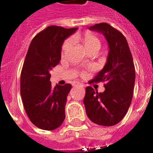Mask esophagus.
Returning a JSON list of instances; mask_svg holds the SVG:
<instances>
[{
  "mask_svg": "<svg viewBox=\"0 0 153 153\" xmlns=\"http://www.w3.org/2000/svg\"><path fill=\"white\" fill-rule=\"evenodd\" d=\"M73 86L78 87V86H83V85L81 84L80 82H73Z\"/></svg>",
  "mask_w": 153,
  "mask_h": 153,
  "instance_id": "34e87169",
  "label": "esophagus"
}]
</instances>
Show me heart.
Masks as SVG:
<instances>
[{"mask_svg": "<svg viewBox=\"0 0 153 153\" xmlns=\"http://www.w3.org/2000/svg\"><path fill=\"white\" fill-rule=\"evenodd\" d=\"M71 41L80 42L87 52L92 50L99 51L101 47V42L99 37L90 31H85L82 34H74L73 36H71V40L68 39L65 41L62 47V53L65 52L70 47L71 43Z\"/></svg>", "mask_w": 153, "mask_h": 153, "instance_id": "1", "label": "heart"}]
</instances>
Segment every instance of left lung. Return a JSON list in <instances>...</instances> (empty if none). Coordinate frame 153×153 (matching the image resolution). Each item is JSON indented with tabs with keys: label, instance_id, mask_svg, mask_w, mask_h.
I'll use <instances>...</instances> for the list:
<instances>
[{
	"label": "left lung",
	"instance_id": "obj_1",
	"mask_svg": "<svg viewBox=\"0 0 153 153\" xmlns=\"http://www.w3.org/2000/svg\"><path fill=\"white\" fill-rule=\"evenodd\" d=\"M89 29L103 34L109 51L105 67L89 82H105V90L99 93L91 86L86 88V114L95 124L112 126L124 118L132 102L135 79L133 58L126 38L119 30L107 23L96 24Z\"/></svg>",
	"mask_w": 153,
	"mask_h": 153
}]
</instances>
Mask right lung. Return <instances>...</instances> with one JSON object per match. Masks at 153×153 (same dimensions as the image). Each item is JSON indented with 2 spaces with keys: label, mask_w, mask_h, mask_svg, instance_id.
Here are the masks:
<instances>
[{
  "label": "right lung",
  "mask_w": 153,
  "mask_h": 153,
  "mask_svg": "<svg viewBox=\"0 0 153 153\" xmlns=\"http://www.w3.org/2000/svg\"><path fill=\"white\" fill-rule=\"evenodd\" d=\"M76 30L54 25L46 27L33 38L25 57L21 73V99L30 122L41 129H55L65 119L71 85H57L53 88L50 72L60 62L65 39Z\"/></svg>",
  "instance_id": "right-lung-1"
}]
</instances>
